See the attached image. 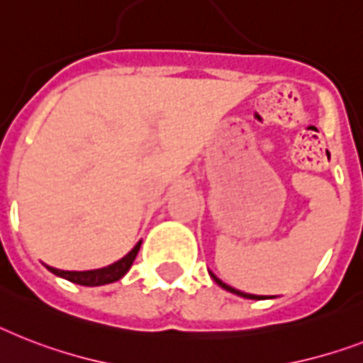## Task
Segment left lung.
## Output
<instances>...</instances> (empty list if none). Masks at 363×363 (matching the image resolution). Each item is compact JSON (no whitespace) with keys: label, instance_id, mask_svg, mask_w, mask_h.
I'll return each mask as SVG.
<instances>
[{"label":"left lung","instance_id":"left-lung-1","mask_svg":"<svg viewBox=\"0 0 363 363\" xmlns=\"http://www.w3.org/2000/svg\"><path fill=\"white\" fill-rule=\"evenodd\" d=\"M211 276H212V279H214V281H216V284L220 285V287L225 289V291H229V293L238 294V296H242V298H252V300H263L264 298V296H259V294H248V293H242V291H237V289H235V287H229L228 284H223L222 279H218L216 276H214V274H211Z\"/></svg>","mask_w":363,"mask_h":363}]
</instances>
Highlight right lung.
<instances>
[{"label":"right lung","mask_w":363,"mask_h":363,"mask_svg":"<svg viewBox=\"0 0 363 363\" xmlns=\"http://www.w3.org/2000/svg\"><path fill=\"white\" fill-rule=\"evenodd\" d=\"M141 240L135 244L130 252L126 253L125 257L115 261L113 264L104 268H96V270H84V272H76V270H59V268L54 267H46L52 274L59 276V278H65L72 281V284L85 285V287H96V285H106V284H113L117 279H121L125 276L128 270H130L132 263H134L135 255L140 252Z\"/></svg>","instance_id":"obj_1"}]
</instances>
